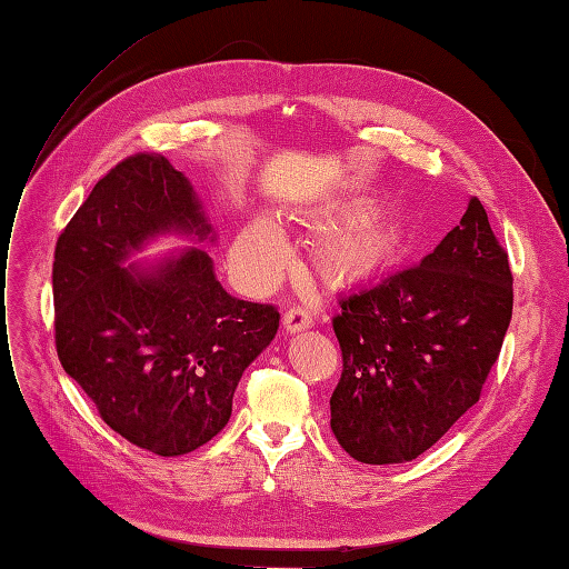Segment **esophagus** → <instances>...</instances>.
Returning <instances> with one entry per match:
<instances>
[{"instance_id": "obj_1", "label": "esophagus", "mask_w": 569, "mask_h": 569, "mask_svg": "<svg viewBox=\"0 0 569 569\" xmlns=\"http://www.w3.org/2000/svg\"><path fill=\"white\" fill-rule=\"evenodd\" d=\"M311 323H313L311 311L305 309V307H300V305H292V307L283 313V328H286L288 332L305 330V328H309Z\"/></svg>"}]
</instances>
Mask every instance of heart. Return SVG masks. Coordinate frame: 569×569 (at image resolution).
<instances>
[{
    "label": "heart",
    "instance_id": "b5f03b06",
    "mask_svg": "<svg viewBox=\"0 0 569 569\" xmlns=\"http://www.w3.org/2000/svg\"><path fill=\"white\" fill-rule=\"evenodd\" d=\"M234 256L239 267L252 279L267 281L283 269L288 260V243L277 224L269 220L250 222L237 239ZM387 256L385 237L370 229H347L332 237L321 250V267L332 279H359L380 264Z\"/></svg>",
    "mask_w": 569,
    "mask_h": 569
}]
</instances>
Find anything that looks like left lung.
I'll return each instance as SVG.
<instances>
[{
    "label": "left lung",
    "mask_w": 569,
    "mask_h": 569,
    "mask_svg": "<svg viewBox=\"0 0 569 569\" xmlns=\"http://www.w3.org/2000/svg\"><path fill=\"white\" fill-rule=\"evenodd\" d=\"M513 311L507 250L478 197L433 252L340 298L330 429L363 465L427 452L482 393Z\"/></svg>",
    "instance_id": "8db88e82"
}]
</instances>
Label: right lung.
<instances>
[{
  "instance_id": "add662e5",
  "label": "right lung",
  "mask_w": 569,
  "mask_h": 569,
  "mask_svg": "<svg viewBox=\"0 0 569 569\" xmlns=\"http://www.w3.org/2000/svg\"><path fill=\"white\" fill-rule=\"evenodd\" d=\"M168 229L210 234L187 178L161 154L121 159L56 241L53 330L62 368L102 422L176 457L224 429L243 370L279 330V309L229 296L199 248L154 271L121 267Z\"/></svg>"
}]
</instances>
